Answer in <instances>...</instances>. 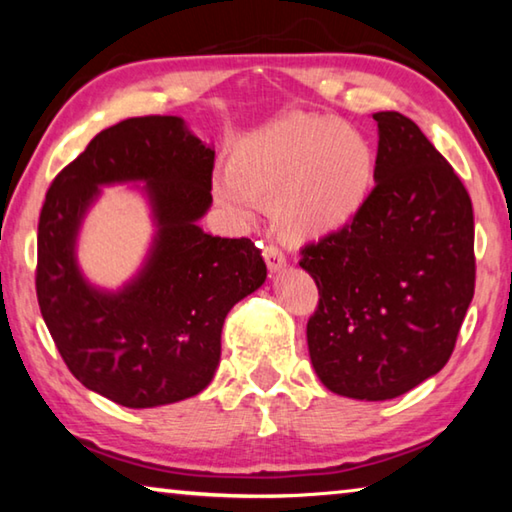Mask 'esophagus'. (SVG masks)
I'll list each match as a JSON object with an SVG mask.
<instances>
[{"label": "esophagus", "instance_id": "1", "mask_svg": "<svg viewBox=\"0 0 512 512\" xmlns=\"http://www.w3.org/2000/svg\"><path fill=\"white\" fill-rule=\"evenodd\" d=\"M264 259H266V266L271 268V271H280V268L287 266V257H284L282 250L275 244L264 246Z\"/></svg>", "mask_w": 512, "mask_h": 512}]
</instances>
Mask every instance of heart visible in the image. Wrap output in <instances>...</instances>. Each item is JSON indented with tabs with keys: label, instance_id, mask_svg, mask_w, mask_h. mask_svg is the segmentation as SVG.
I'll list each match as a JSON object with an SVG mask.
<instances>
[{
	"label": "heart",
	"instance_id": "obj_1",
	"mask_svg": "<svg viewBox=\"0 0 512 512\" xmlns=\"http://www.w3.org/2000/svg\"><path fill=\"white\" fill-rule=\"evenodd\" d=\"M228 176L214 183L225 210L250 216L255 203H268L277 235L309 244L343 230L363 210L375 187L377 153L339 119L289 112L239 142Z\"/></svg>",
	"mask_w": 512,
	"mask_h": 512
}]
</instances>
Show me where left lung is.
Here are the masks:
<instances>
[{"label":"left lung","mask_w":512,"mask_h":512,"mask_svg":"<svg viewBox=\"0 0 512 512\" xmlns=\"http://www.w3.org/2000/svg\"><path fill=\"white\" fill-rule=\"evenodd\" d=\"M377 178L343 230L300 250L318 307L309 357L332 393L393 400L452 357L474 296L472 201L400 112H375Z\"/></svg>","instance_id":"left-lung-1"}]
</instances>
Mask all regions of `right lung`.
<instances>
[{"label":"right lung","instance_id":"right-lung-1","mask_svg":"<svg viewBox=\"0 0 512 512\" xmlns=\"http://www.w3.org/2000/svg\"><path fill=\"white\" fill-rule=\"evenodd\" d=\"M214 151L169 115L101 131L51 183L38 223V305L69 372L128 409L187 400L210 384L228 311L266 280L250 239L212 237ZM144 179L159 235L143 271L117 294L90 288L73 255L99 184Z\"/></svg>","mask_w":512,"mask_h":512}]
</instances>
